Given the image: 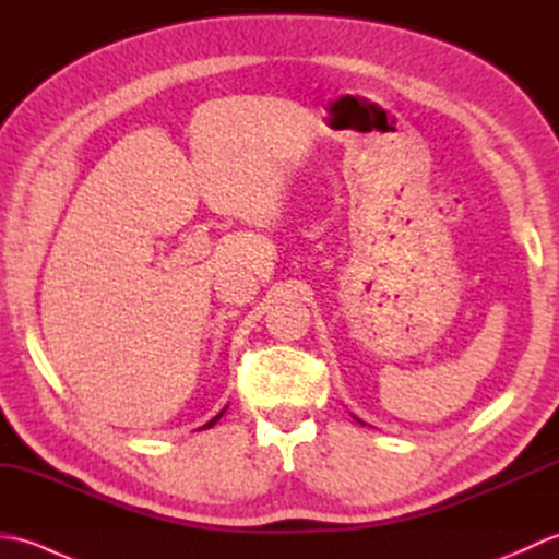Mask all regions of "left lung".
<instances>
[{
  "mask_svg": "<svg viewBox=\"0 0 559 559\" xmlns=\"http://www.w3.org/2000/svg\"><path fill=\"white\" fill-rule=\"evenodd\" d=\"M362 425H365V423H362Z\"/></svg>",
  "mask_w": 559,
  "mask_h": 559,
  "instance_id": "8db88e82",
  "label": "left lung"
}]
</instances>
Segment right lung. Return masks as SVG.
I'll return each mask as SVG.
<instances>
[{
  "instance_id": "1",
  "label": "right lung",
  "mask_w": 559,
  "mask_h": 559,
  "mask_svg": "<svg viewBox=\"0 0 559 559\" xmlns=\"http://www.w3.org/2000/svg\"><path fill=\"white\" fill-rule=\"evenodd\" d=\"M223 413H225V408H223V411L216 415V418H211V420H209L204 427H199V430H206V427H213V425H216V423L221 420V415H223Z\"/></svg>"
}]
</instances>
